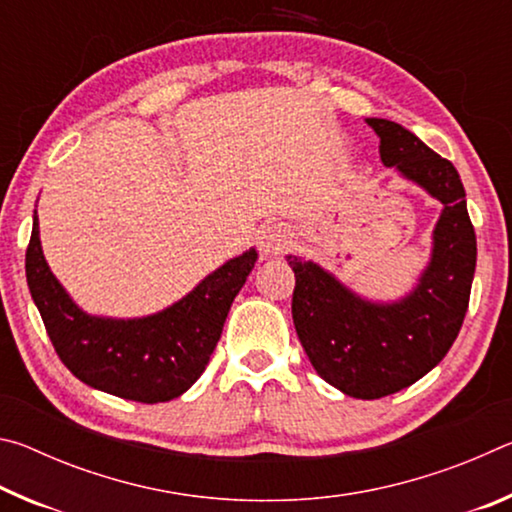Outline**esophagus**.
I'll return each mask as SVG.
<instances>
[{
	"label": "esophagus",
	"instance_id": "esophagus-1",
	"mask_svg": "<svg viewBox=\"0 0 512 512\" xmlns=\"http://www.w3.org/2000/svg\"><path fill=\"white\" fill-rule=\"evenodd\" d=\"M289 244L291 237L287 228H282V225H268V228L262 230V235H259V246H262L266 255H280L289 248Z\"/></svg>",
	"mask_w": 512,
	"mask_h": 512
}]
</instances>
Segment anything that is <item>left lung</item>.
I'll return each instance as SVG.
<instances>
[{
    "label": "left lung",
    "instance_id": "left-lung-1",
    "mask_svg": "<svg viewBox=\"0 0 512 512\" xmlns=\"http://www.w3.org/2000/svg\"><path fill=\"white\" fill-rule=\"evenodd\" d=\"M379 158L443 203L431 257L415 287L388 302L354 293L323 266L287 255L296 273L291 314L311 366L357 400L415 384L443 361L461 332L476 266V235L454 164L391 119L370 117Z\"/></svg>",
    "mask_w": 512,
    "mask_h": 512
}]
</instances>
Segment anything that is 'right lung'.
I'll return each instance as SVG.
<instances>
[{
    "label": "right lung",
    "instance_id": "1",
    "mask_svg": "<svg viewBox=\"0 0 512 512\" xmlns=\"http://www.w3.org/2000/svg\"><path fill=\"white\" fill-rule=\"evenodd\" d=\"M255 262V248L228 259L187 296L151 316H92L51 273L36 212L27 248V282L49 339L74 377L124 400L158 404L180 397L203 375L232 300Z\"/></svg>",
    "mask_w": 512,
    "mask_h": 512
}]
</instances>
